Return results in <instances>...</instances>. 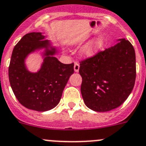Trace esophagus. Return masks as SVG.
I'll use <instances>...</instances> for the list:
<instances>
[{"label": "esophagus", "mask_w": 146, "mask_h": 146, "mask_svg": "<svg viewBox=\"0 0 146 146\" xmlns=\"http://www.w3.org/2000/svg\"><path fill=\"white\" fill-rule=\"evenodd\" d=\"M74 69L75 72H78L79 69H80V65H79L78 63L75 62L74 63Z\"/></svg>", "instance_id": "esophagus-1"}]
</instances>
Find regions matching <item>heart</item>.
I'll return each instance as SVG.
<instances>
[{
	"instance_id": "b5f03b06",
	"label": "heart",
	"mask_w": 146,
	"mask_h": 146,
	"mask_svg": "<svg viewBox=\"0 0 146 146\" xmlns=\"http://www.w3.org/2000/svg\"><path fill=\"white\" fill-rule=\"evenodd\" d=\"M104 37L98 36L87 42L80 50V55L83 58H89L95 56L104 45Z\"/></svg>"
}]
</instances>
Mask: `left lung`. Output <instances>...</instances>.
Masks as SVG:
<instances>
[{"mask_svg":"<svg viewBox=\"0 0 146 146\" xmlns=\"http://www.w3.org/2000/svg\"><path fill=\"white\" fill-rule=\"evenodd\" d=\"M119 42L80 61L81 93L85 104L98 112L114 109L126 101L136 77L135 49L129 40Z\"/></svg>","mask_w":146,"mask_h":146,"instance_id":"left-lung-1","label":"left lung"}]
</instances>
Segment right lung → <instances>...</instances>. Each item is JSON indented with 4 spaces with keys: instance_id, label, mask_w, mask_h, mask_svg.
<instances>
[{
    "instance_id": "add662e5",
    "label": "right lung",
    "mask_w": 146,
    "mask_h": 146,
    "mask_svg": "<svg viewBox=\"0 0 146 146\" xmlns=\"http://www.w3.org/2000/svg\"><path fill=\"white\" fill-rule=\"evenodd\" d=\"M44 62L37 72L27 69L25 60L30 53L40 49ZM56 48L45 40L42 33L25 35L14 47L9 67L11 87L19 102L29 109L46 111L56 106L69 77L74 73V64H64L54 56Z\"/></svg>"
}]
</instances>
